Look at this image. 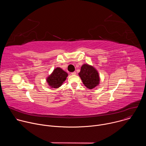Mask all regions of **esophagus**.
<instances>
[{
	"mask_svg": "<svg viewBox=\"0 0 146 146\" xmlns=\"http://www.w3.org/2000/svg\"><path fill=\"white\" fill-rule=\"evenodd\" d=\"M72 75H76V72H74L72 73Z\"/></svg>",
	"mask_w": 146,
	"mask_h": 146,
	"instance_id": "esophagus-1",
	"label": "esophagus"
}]
</instances>
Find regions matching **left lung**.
<instances>
[{"label":"left lung","instance_id":"obj_1","mask_svg":"<svg viewBox=\"0 0 146 146\" xmlns=\"http://www.w3.org/2000/svg\"><path fill=\"white\" fill-rule=\"evenodd\" d=\"M83 84L89 89H93L99 84V77L98 72L91 66L84 64L78 73Z\"/></svg>","mask_w":146,"mask_h":146}]
</instances>
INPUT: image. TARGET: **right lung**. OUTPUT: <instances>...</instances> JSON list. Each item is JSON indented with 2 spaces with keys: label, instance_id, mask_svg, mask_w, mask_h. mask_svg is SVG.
<instances>
[{
  "label": "right lung",
  "instance_id": "1",
  "mask_svg": "<svg viewBox=\"0 0 146 146\" xmlns=\"http://www.w3.org/2000/svg\"><path fill=\"white\" fill-rule=\"evenodd\" d=\"M68 75V73L63 70L59 68H57L47 78V81L51 87L58 88L66 80Z\"/></svg>",
  "mask_w": 146,
  "mask_h": 146
}]
</instances>
